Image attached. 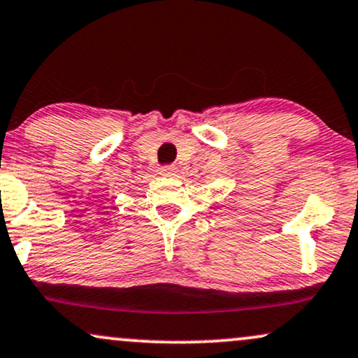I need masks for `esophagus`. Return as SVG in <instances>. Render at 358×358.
Listing matches in <instances>:
<instances>
[{
	"label": "esophagus",
	"instance_id": "34e87169",
	"mask_svg": "<svg viewBox=\"0 0 358 358\" xmlns=\"http://www.w3.org/2000/svg\"><path fill=\"white\" fill-rule=\"evenodd\" d=\"M176 172H178V167L172 166V164H167V166L159 167V174H162V176H176Z\"/></svg>",
	"mask_w": 358,
	"mask_h": 358
}]
</instances>
